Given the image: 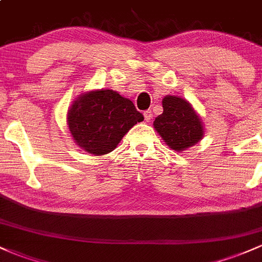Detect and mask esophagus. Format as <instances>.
<instances>
[{
    "label": "esophagus",
    "mask_w": 262,
    "mask_h": 262,
    "mask_svg": "<svg viewBox=\"0 0 262 262\" xmlns=\"http://www.w3.org/2000/svg\"><path fill=\"white\" fill-rule=\"evenodd\" d=\"M143 116H145V120L147 122H150V120L152 119V112H151V110H147V111L143 112Z\"/></svg>",
    "instance_id": "34e87169"
}]
</instances>
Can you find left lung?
Masks as SVG:
<instances>
[{
	"instance_id": "obj_1",
	"label": "left lung",
	"mask_w": 262,
	"mask_h": 262,
	"mask_svg": "<svg viewBox=\"0 0 262 262\" xmlns=\"http://www.w3.org/2000/svg\"><path fill=\"white\" fill-rule=\"evenodd\" d=\"M162 107L164 112L155 119L154 127L168 147L181 152L202 139L201 119L188 101L168 95L162 100Z\"/></svg>"
}]
</instances>
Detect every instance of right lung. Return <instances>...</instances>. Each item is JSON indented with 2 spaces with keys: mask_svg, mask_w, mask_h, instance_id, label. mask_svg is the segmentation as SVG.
<instances>
[{
  "mask_svg": "<svg viewBox=\"0 0 262 262\" xmlns=\"http://www.w3.org/2000/svg\"><path fill=\"white\" fill-rule=\"evenodd\" d=\"M141 121L142 114L131 100L103 89L80 95L67 112L75 142L96 156L114 151L132 126Z\"/></svg>",
  "mask_w": 262,
  "mask_h": 262,
  "instance_id": "add662e5",
  "label": "right lung"
}]
</instances>
